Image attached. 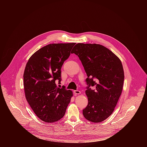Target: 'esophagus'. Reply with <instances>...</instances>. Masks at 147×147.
I'll return each mask as SVG.
<instances>
[{
    "mask_svg": "<svg viewBox=\"0 0 147 147\" xmlns=\"http://www.w3.org/2000/svg\"><path fill=\"white\" fill-rule=\"evenodd\" d=\"M74 93L75 95H78V94H80L81 92L79 90H74Z\"/></svg>",
    "mask_w": 147,
    "mask_h": 147,
    "instance_id": "34e87169",
    "label": "esophagus"
}]
</instances>
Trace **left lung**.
<instances>
[{
  "instance_id": "obj_1",
  "label": "left lung",
  "mask_w": 147,
  "mask_h": 147,
  "mask_svg": "<svg viewBox=\"0 0 147 147\" xmlns=\"http://www.w3.org/2000/svg\"><path fill=\"white\" fill-rule=\"evenodd\" d=\"M71 53L78 56L88 77L86 94L88 103L82 114L91 122L103 121L112 115L121 94L124 78L121 62L99 44L78 43Z\"/></svg>"
}]
</instances>
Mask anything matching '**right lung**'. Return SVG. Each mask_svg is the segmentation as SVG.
Returning a JSON list of instances; mask_svg holds the SVG:
<instances>
[{"instance_id":"right-lung-1","label":"right lung","mask_w":147,"mask_h":147,"mask_svg":"<svg viewBox=\"0 0 147 147\" xmlns=\"http://www.w3.org/2000/svg\"><path fill=\"white\" fill-rule=\"evenodd\" d=\"M76 43L52 44L35 52L29 59L23 75L26 98L35 115L53 123L64 116L73 92L57 87L61 68Z\"/></svg>"}]
</instances>
